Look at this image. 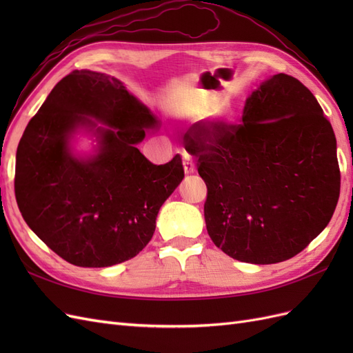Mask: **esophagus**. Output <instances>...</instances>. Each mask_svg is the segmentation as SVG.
<instances>
[{"instance_id":"1","label":"esophagus","mask_w":353,"mask_h":353,"mask_svg":"<svg viewBox=\"0 0 353 353\" xmlns=\"http://www.w3.org/2000/svg\"><path fill=\"white\" fill-rule=\"evenodd\" d=\"M183 163H184V172L188 174H193L196 170V165L193 162V157H191L188 153L183 154Z\"/></svg>"}]
</instances>
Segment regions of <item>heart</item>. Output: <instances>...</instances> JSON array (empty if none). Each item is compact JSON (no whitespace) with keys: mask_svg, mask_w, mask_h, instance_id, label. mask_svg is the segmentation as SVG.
<instances>
[{"mask_svg":"<svg viewBox=\"0 0 353 353\" xmlns=\"http://www.w3.org/2000/svg\"><path fill=\"white\" fill-rule=\"evenodd\" d=\"M208 112H209L208 109H205V108H200V109L194 110V114H196V116H201V114H206Z\"/></svg>","mask_w":353,"mask_h":353,"instance_id":"heart-1","label":"heart"}]
</instances>
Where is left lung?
I'll return each mask as SVG.
<instances>
[{"instance_id":"left-lung-1","label":"left lung","mask_w":353,"mask_h":353,"mask_svg":"<svg viewBox=\"0 0 353 353\" xmlns=\"http://www.w3.org/2000/svg\"><path fill=\"white\" fill-rule=\"evenodd\" d=\"M243 123H196L188 147L208 187L205 221L223 253L270 265L301 253L333 216L340 194L334 131L305 85L263 81Z\"/></svg>"}]
</instances>
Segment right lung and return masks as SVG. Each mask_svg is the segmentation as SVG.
Returning <instances> with one entry per match:
<instances>
[{
    "label": "right lung",
    "instance_id": "right-lung-1",
    "mask_svg": "<svg viewBox=\"0 0 353 353\" xmlns=\"http://www.w3.org/2000/svg\"><path fill=\"white\" fill-rule=\"evenodd\" d=\"M159 121L123 87L92 70L63 78L29 121L16 154L14 193L23 219L60 258L82 268L125 262L152 240L165 200L184 178L181 156L153 165L138 150ZM79 130L96 137L72 153Z\"/></svg>",
    "mask_w": 353,
    "mask_h": 353
}]
</instances>
